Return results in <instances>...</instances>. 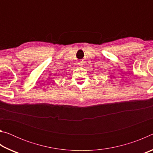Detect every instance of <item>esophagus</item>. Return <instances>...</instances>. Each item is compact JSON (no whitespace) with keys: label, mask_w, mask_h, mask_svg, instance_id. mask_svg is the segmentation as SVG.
Wrapping results in <instances>:
<instances>
[{"label":"esophagus","mask_w":153,"mask_h":153,"mask_svg":"<svg viewBox=\"0 0 153 153\" xmlns=\"http://www.w3.org/2000/svg\"><path fill=\"white\" fill-rule=\"evenodd\" d=\"M77 64H78V65L82 67V65H83V62H82V61H79L78 63H77Z\"/></svg>","instance_id":"1"}]
</instances>
